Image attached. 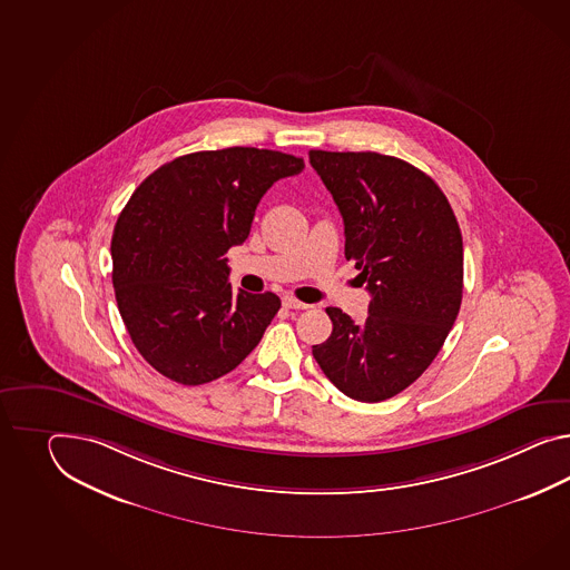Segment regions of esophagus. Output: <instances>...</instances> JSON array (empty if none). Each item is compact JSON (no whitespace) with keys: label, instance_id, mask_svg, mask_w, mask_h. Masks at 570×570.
Masks as SVG:
<instances>
[{"label":"esophagus","instance_id":"1","mask_svg":"<svg viewBox=\"0 0 570 570\" xmlns=\"http://www.w3.org/2000/svg\"><path fill=\"white\" fill-rule=\"evenodd\" d=\"M284 306H286V308H296V311H301V308H308L311 305H306L303 301H296L294 296H284Z\"/></svg>","mask_w":570,"mask_h":570}]
</instances>
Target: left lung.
<instances>
[{
    "label": "left lung",
    "instance_id": "obj_1",
    "mask_svg": "<svg viewBox=\"0 0 570 570\" xmlns=\"http://www.w3.org/2000/svg\"><path fill=\"white\" fill-rule=\"evenodd\" d=\"M344 218L346 259L371 292L354 323L327 306L332 335L313 356L356 402L397 395L422 375L458 320L463 240L441 187L402 158L376 153H308Z\"/></svg>",
    "mask_w": 570,
    "mask_h": 570
}]
</instances>
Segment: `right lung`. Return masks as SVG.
Listing matches in <instances>:
<instances>
[{"label":"right lung","instance_id":"1","mask_svg":"<svg viewBox=\"0 0 570 570\" xmlns=\"http://www.w3.org/2000/svg\"><path fill=\"white\" fill-rule=\"evenodd\" d=\"M303 168L243 146L185 154L129 197L112 230V286L127 334L160 375L204 385L259 344L282 303L233 291L224 253L245 243L265 191Z\"/></svg>","mask_w":570,"mask_h":570}]
</instances>
